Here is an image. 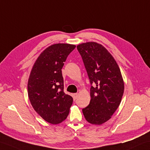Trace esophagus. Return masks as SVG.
Segmentation results:
<instances>
[{
	"instance_id": "obj_1",
	"label": "esophagus",
	"mask_w": 150,
	"mask_h": 150,
	"mask_svg": "<svg viewBox=\"0 0 150 150\" xmlns=\"http://www.w3.org/2000/svg\"><path fill=\"white\" fill-rule=\"evenodd\" d=\"M77 96H78V94L77 93H74L73 94V97H74V99L75 100L77 98Z\"/></svg>"
}]
</instances>
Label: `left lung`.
Instances as JSON below:
<instances>
[{
    "mask_svg": "<svg viewBox=\"0 0 150 150\" xmlns=\"http://www.w3.org/2000/svg\"><path fill=\"white\" fill-rule=\"evenodd\" d=\"M91 86V100L82 112L88 122L100 125L111 118L120 106L124 81L119 66L110 52L100 43L90 41L76 46Z\"/></svg>",
    "mask_w": 150,
    "mask_h": 150,
    "instance_id": "obj_1",
    "label": "left lung"
}]
</instances>
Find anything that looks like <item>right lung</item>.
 Instances as JSON below:
<instances>
[{
    "mask_svg": "<svg viewBox=\"0 0 150 150\" xmlns=\"http://www.w3.org/2000/svg\"><path fill=\"white\" fill-rule=\"evenodd\" d=\"M75 45L56 43L41 52L31 69L27 92L33 109L50 124H59L68 116L73 98L64 93L61 69Z\"/></svg>",
    "mask_w": 150,
    "mask_h": 150,
    "instance_id": "right-lung-1",
    "label": "right lung"
}]
</instances>
